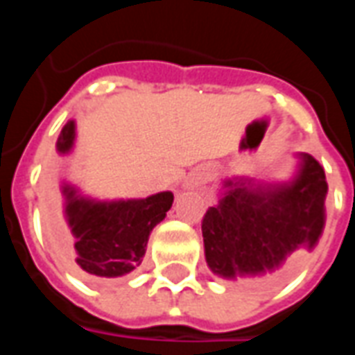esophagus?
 <instances>
[{
	"mask_svg": "<svg viewBox=\"0 0 355 355\" xmlns=\"http://www.w3.org/2000/svg\"><path fill=\"white\" fill-rule=\"evenodd\" d=\"M198 180H203V177H200V178H198Z\"/></svg>",
	"mask_w": 355,
	"mask_h": 355,
	"instance_id": "34e87169",
	"label": "esophagus"
}]
</instances>
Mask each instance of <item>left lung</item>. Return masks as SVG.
Instances as JSON below:
<instances>
[{
    "label": "left lung",
    "mask_w": 355,
    "mask_h": 355,
    "mask_svg": "<svg viewBox=\"0 0 355 355\" xmlns=\"http://www.w3.org/2000/svg\"><path fill=\"white\" fill-rule=\"evenodd\" d=\"M298 159L289 182L226 180L228 190L201 223L205 261L213 274L268 289L293 274L318 245L329 186L312 155L298 154Z\"/></svg>",
    "instance_id": "obj_1"
}]
</instances>
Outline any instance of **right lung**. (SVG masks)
I'll list each match as a JSON object with an SVG mask.
<instances>
[{
  "label": "right lung",
  "instance_id": "right-lung-1",
  "mask_svg": "<svg viewBox=\"0 0 355 355\" xmlns=\"http://www.w3.org/2000/svg\"><path fill=\"white\" fill-rule=\"evenodd\" d=\"M76 123L68 121L60 131L57 150L70 152ZM66 228L58 243L83 279L119 277L140 266L150 232L162 223L173 205V193L159 192L144 200L94 201L62 186Z\"/></svg>",
  "mask_w": 355,
  "mask_h": 355
}]
</instances>
